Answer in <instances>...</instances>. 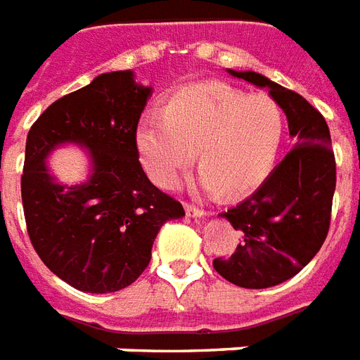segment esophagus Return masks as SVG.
<instances>
[{"instance_id":"esophagus-1","label":"esophagus","mask_w":360,"mask_h":360,"mask_svg":"<svg viewBox=\"0 0 360 360\" xmlns=\"http://www.w3.org/2000/svg\"><path fill=\"white\" fill-rule=\"evenodd\" d=\"M185 212H187V216H191V218H202V216H206V210L188 202H185Z\"/></svg>"}]
</instances>
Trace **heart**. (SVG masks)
I'll use <instances>...</instances> for the list:
<instances>
[{"label": "heart", "instance_id": "obj_1", "mask_svg": "<svg viewBox=\"0 0 360 360\" xmlns=\"http://www.w3.org/2000/svg\"><path fill=\"white\" fill-rule=\"evenodd\" d=\"M285 121L268 94H247L226 82H196L175 90L164 113L146 115L136 129V148L156 185L172 188L195 160L200 185L235 200L270 175Z\"/></svg>", "mask_w": 360, "mask_h": 360}]
</instances>
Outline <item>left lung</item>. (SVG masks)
<instances>
[{
  "label": "left lung",
  "instance_id": "left-lung-1",
  "mask_svg": "<svg viewBox=\"0 0 360 360\" xmlns=\"http://www.w3.org/2000/svg\"><path fill=\"white\" fill-rule=\"evenodd\" d=\"M227 73L270 90L293 139V148L264 183L241 204L219 214L241 231V243L231 257L214 260L216 271L245 289H266L297 276L326 241L335 158L326 119L301 94L255 71Z\"/></svg>",
  "mask_w": 360,
  "mask_h": 360
}]
</instances>
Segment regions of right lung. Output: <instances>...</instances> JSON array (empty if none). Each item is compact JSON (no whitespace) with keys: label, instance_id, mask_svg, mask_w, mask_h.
Instances as JSON below:
<instances>
[{"label":"right lung","instance_id":"1","mask_svg":"<svg viewBox=\"0 0 360 360\" xmlns=\"http://www.w3.org/2000/svg\"><path fill=\"white\" fill-rule=\"evenodd\" d=\"M152 89L133 71L98 75L59 98L30 127L20 195L32 247L79 291L113 293L146 270L160 227L185 216L154 187L139 162L136 125ZM61 143L89 152L91 175L61 186L45 160Z\"/></svg>","mask_w":360,"mask_h":360}]
</instances>
